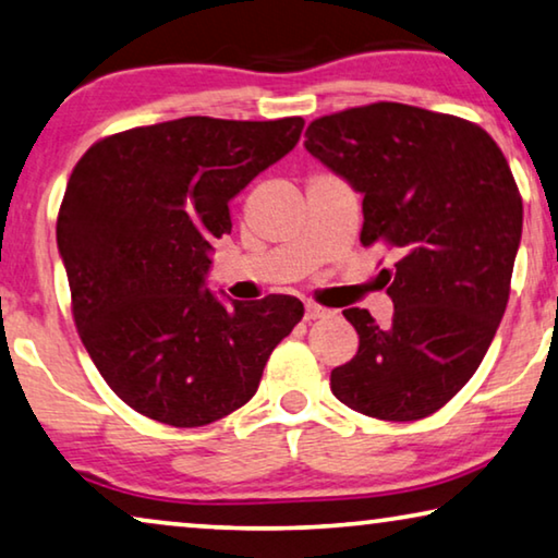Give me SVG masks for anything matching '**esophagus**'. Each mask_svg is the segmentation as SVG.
<instances>
[{
	"label": "esophagus",
	"instance_id": "34e87169",
	"mask_svg": "<svg viewBox=\"0 0 558 558\" xmlns=\"http://www.w3.org/2000/svg\"><path fill=\"white\" fill-rule=\"evenodd\" d=\"M330 311L323 305H315V303H305V320H318V318H328Z\"/></svg>",
	"mask_w": 558,
	"mask_h": 558
}]
</instances>
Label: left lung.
Here are the masks:
<instances>
[{
	"label": "left lung",
	"mask_w": 558,
	"mask_h": 558,
	"mask_svg": "<svg viewBox=\"0 0 558 558\" xmlns=\"http://www.w3.org/2000/svg\"><path fill=\"white\" fill-rule=\"evenodd\" d=\"M305 149L363 195V247L384 268L393 318L348 307L359 353L330 373L348 409L418 421L451 401L484 361L511 293L523 205L484 128L401 102H373L307 124Z\"/></svg>",
	"instance_id": "obj_1"
}]
</instances>
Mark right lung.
Returning a JSON list of instances; mask_svg holds the SVG:
<instances>
[{
  "label": "right lung",
  "mask_w": 558,
  "mask_h": 558,
  "mask_svg": "<svg viewBox=\"0 0 558 558\" xmlns=\"http://www.w3.org/2000/svg\"><path fill=\"white\" fill-rule=\"evenodd\" d=\"M303 118H182L102 137L66 182L57 245L72 318L132 411L197 428L245 405L303 318L293 295L222 305L203 290L228 203L295 147Z\"/></svg>",
  "instance_id": "right-lung-1"
}]
</instances>
